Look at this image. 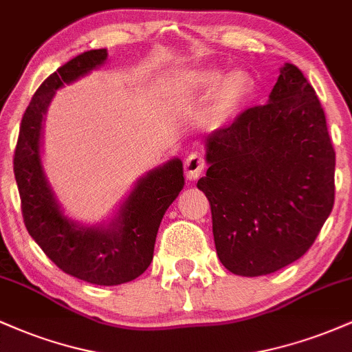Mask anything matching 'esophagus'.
<instances>
[{
  "instance_id": "34e87169",
  "label": "esophagus",
  "mask_w": 352,
  "mask_h": 352,
  "mask_svg": "<svg viewBox=\"0 0 352 352\" xmlns=\"http://www.w3.org/2000/svg\"><path fill=\"white\" fill-rule=\"evenodd\" d=\"M205 168L204 159L199 155V153H190V155L185 159V177L188 180H197L201 175Z\"/></svg>"
}]
</instances>
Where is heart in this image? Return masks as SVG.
<instances>
[{"label": "heart", "mask_w": 352, "mask_h": 352, "mask_svg": "<svg viewBox=\"0 0 352 352\" xmlns=\"http://www.w3.org/2000/svg\"><path fill=\"white\" fill-rule=\"evenodd\" d=\"M220 76V71L217 69L192 71L188 72L184 86H182V92L185 96H192L195 92L207 91L217 84L215 91H213L212 106H210L207 114V122L210 125H215L228 114H232L246 96V80L241 72H228L218 81Z\"/></svg>", "instance_id": "b5f03b06"}]
</instances>
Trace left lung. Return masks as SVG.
<instances>
[{"mask_svg": "<svg viewBox=\"0 0 352 352\" xmlns=\"http://www.w3.org/2000/svg\"><path fill=\"white\" fill-rule=\"evenodd\" d=\"M197 184L212 208L217 254L228 272L261 276L301 258L334 205L336 152L316 92L294 64L268 102L205 140Z\"/></svg>", "mask_w": 352, "mask_h": 352, "instance_id": "left-lung-1", "label": "left lung"}]
</instances>
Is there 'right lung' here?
<instances>
[{"label":"right lung","mask_w":352,"mask_h":352,"mask_svg":"<svg viewBox=\"0 0 352 352\" xmlns=\"http://www.w3.org/2000/svg\"><path fill=\"white\" fill-rule=\"evenodd\" d=\"M107 59V50L76 56L52 72L24 112L14 151V177L28 233L58 268L100 286L135 280L151 265L160 221L184 188V165L172 159L137 180L109 225L86 227L63 213L41 162L43 120L52 96Z\"/></svg>","instance_id":"1"}]
</instances>
